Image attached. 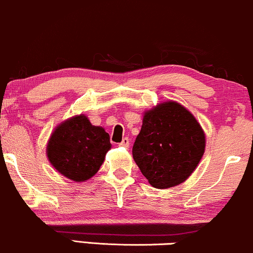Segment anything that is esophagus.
I'll use <instances>...</instances> for the list:
<instances>
[{
    "mask_svg": "<svg viewBox=\"0 0 253 253\" xmlns=\"http://www.w3.org/2000/svg\"><path fill=\"white\" fill-rule=\"evenodd\" d=\"M119 146H121V147L127 148V147H128V146H129V139H128V138H124L123 141H121L120 144H119Z\"/></svg>",
    "mask_w": 253,
    "mask_h": 253,
    "instance_id": "esophagus-1",
    "label": "esophagus"
}]
</instances>
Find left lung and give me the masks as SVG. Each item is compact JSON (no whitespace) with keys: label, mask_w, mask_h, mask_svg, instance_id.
Wrapping results in <instances>:
<instances>
[{"label":"left lung","mask_w":253,"mask_h":253,"mask_svg":"<svg viewBox=\"0 0 253 253\" xmlns=\"http://www.w3.org/2000/svg\"><path fill=\"white\" fill-rule=\"evenodd\" d=\"M205 151V134L180 103L167 101L147 111L133 145V158L156 188H169L191 175Z\"/></svg>","instance_id":"obj_1"}]
</instances>
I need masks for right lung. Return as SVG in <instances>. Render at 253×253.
<instances>
[{"mask_svg": "<svg viewBox=\"0 0 253 253\" xmlns=\"http://www.w3.org/2000/svg\"><path fill=\"white\" fill-rule=\"evenodd\" d=\"M109 135L78 115L56 127L47 146L50 164L67 178L84 181L99 171L111 148Z\"/></svg>", "mask_w": 253, "mask_h": 253, "instance_id": "obj_1", "label": "right lung"}]
</instances>
